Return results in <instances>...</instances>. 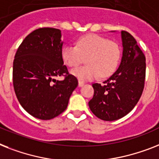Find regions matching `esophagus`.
<instances>
[{"mask_svg": "<svg viewBox=\"0 0 159 159\" xmlns=\"http://www.w3.org/2000/svg\"><path fill=\"white\" fill-rule=\"evenodd\" d=\"M84 82H81V81H79V82H78V86H84Z\"/></svg>", "mask_w": 159, "mask_h": 159, "instance_id": "34e87169", "label": "esophagus"}]
</instances>
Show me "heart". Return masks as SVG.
Segmentation results:
<instances>
[{
    "instance_id": "1",
    "label": "heart",
    "mask_w": 159,
    "mask_h": 159,
    "mask_svg": "<svg viewBox=\"0 0 159 159\" xmlns=\"http://www.w3.org/2000/svg\"><path fill=\"white\" fill-rule=\"evenodd\" d=\"M86 57L84 66L71 70V73L81 81H90L111 76L117 69L121 59L118 44L97 34L80 37L76 46L65 45L61 50V58L67 66H77Z\"/></svg>"
}]
</instances>
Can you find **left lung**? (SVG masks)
<instances>
[{
    "label": "left lung",
    "instance_id": "left-lung-1",
    "mask_svg": "<svg viewBox=\"0 0 159 159\" xmlns=\"http://www.w3.org/2000/svg\"><path fill=\"white\" fill-rule=\"evenodd\" d=\"M122 56L117 70L104 84H92L89 107L104 121H114L130 113L142 95L145 79V56L132 36L121 32Z\"/></svg>",
    "mask_w": 159,
    "mask_h": 159
}]
</instances>
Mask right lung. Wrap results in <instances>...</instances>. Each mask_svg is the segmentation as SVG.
<instances>
[{"instance_id": "1", "label": "right lung", "mask_w": 159, "mask_h": 159, "mask_svg": "<svg viewBox=\"0 0 159 159\" xmlns=\"http://www.w3.org/2000/svg\"><path fill=\"white\" fill-rule=\"evenodd\" d=\"M61 36L57 28L36 29L20 44L13 63V85L19 104L42 120L63 113L78 85L62 60ZM60 75L66 77L63 81L55 79Z\"/></svg>"}]
</instances>
